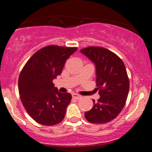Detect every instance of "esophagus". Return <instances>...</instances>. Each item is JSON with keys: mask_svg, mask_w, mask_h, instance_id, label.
<instances>
[{"mask_svg": "<svg viewBox=\"0 0 152 152\" xmlns=\"http://www.w3.org/2000/svg\"><path fill=\"white\" fill-rule=\"evenodd\" d=\"M72 97H73V99H76V100H79V99H81V96H79V95L77 94H73Z\"/></svg>", "mask_w": 152, "mask_h": 152, "instance_id": "1", "label": "esophagus"}]
</instances>
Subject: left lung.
Returning a JSON list of instances; mask_svg holds the SVG:
<instances>
[{"label":"left lung","mask_w":152,"mask_h":152,"mask_svg":"<svg viewBox=\"0 0 152 152\" xmlns=\"http://www.w3.org/2000/svg\"><path fill=\"white\" fill-rule=\"evenodd\" d=\"M80 51L96 65V89L100 95L97 102L93 99V107L85 113V118L94 124L110 122L122 111L129 91L124 63L115 53L102 47L90 46Z\"/></svg>","instance_id":"8db88e82"}]
</instances>
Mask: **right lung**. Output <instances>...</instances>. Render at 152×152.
Instances as JSON below:
<instances>
[{"instance_id": "add662e5", "label": "right lung", "mask_w": 152, "mask_h": 152, "mask_svg": "<svg viewBox=\"0 0 152 152\" xmlns=\"http://www.w3.org/2000/svg\"><path fill=\"white\" fill-rule=\"evenodd\" d=\"M77 48L48 45L37 50L20 73L19 92L25 110L37 123L54 126L64 118L71 100L69 93H61L53 80L62 73L66 60Z\"/></svg>"}]
</instances>
